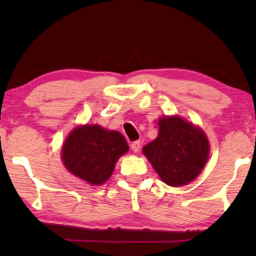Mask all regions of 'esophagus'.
I'll return each mask as SVG.
<instances>
[{
	"label": "esophagus",
	"mask_w": 256,
	"mask_h": 256,
	"mask_svg": "<svg viewBox=\"0 0 256 256\" xmlns=\"http://www.w3.org/2000/svg\"><path fill=\"white\" fill-rule=\"evenodd\" d=\"M140 140H134V142H132V144H131L132 150H134V152H137L138 150H140Z\"/></svg>",
	"instance_id": "1"
}]
</instances>
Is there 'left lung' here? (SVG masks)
<instances>
[{"mask_svg": "<svg viewBox=\"0 0 256 256\" xmlns=\"http://www.w3.org/2000/svg\"><path fill=\"white\" fill-rule=\"evenodd\" d=\"M158 134L142 149L164 183L189 184L201 173L210 155V143L198 126L177 116L158 119Z\"/></svg>", "mask_w": 256, "mask_h": 256, "instance_id": "1", "label": "left lung"}]
</instances>
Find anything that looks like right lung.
<instances>
[{"instance_id": "obj_1", "label": "right lung", "mask_w": 256, "mask_h": 256, "mask_svg": "<svg viewBox=\"0 0 256 256\" xmlns=\"http://www.w3.org/2000/svg\"><path fill=\"white\" fill-rule=\"evenodd\" d=\"M128 150L125 137L100 125L73 128L61 149L64 165L76 177L91 185L108 180L116 161Z\"/></svg>"}]
</instances>
